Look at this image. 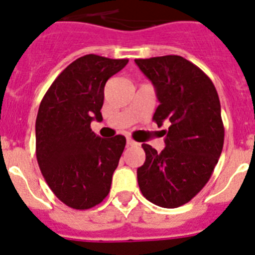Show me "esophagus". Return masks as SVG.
<instances>
[{
	"label": "esophagus",
	"instance_id": "esophagus-1",
	"mask_svg": "<svg viewBox=\"0 0 255 255\" xmlns=\"http://www.w3.org/2000/svg\"><path fill=\"white\" fill-rule=\"evenodd\" d=\"M127 145H128V146H136L137 142H136V141L132 140L130 137H127Z\"/></svg>",
	"mask_w": 255,
	"mask_h": 255
}]
</instances>
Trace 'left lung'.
I'll return each mask as SVG.
<instances>
[{
  "label": "left lung",
  "mask_w": 255,
  "mask_h": 255,
  "mask_svg": "<svg viewBox=\"0 0 255 255\" xmlns=\"http://www.w3.org/2000/svg\"><path fill=\"white\" fill-rule=\"evenodd\" d=\"M134 63L151 81L160 103L152 121L158 127L169 126L163 129L161 152L142 145L146 159L137 169L138 186L152 204L178 208L207 185L222 152L220 97L209 77L182 56L136 59Z\"/></svg>",
  "instance_id": "obj_1"
}]
</instances>
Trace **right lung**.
I'll return each instance as SVG.
<instances>
[{
  "mask_svg": "<svg viewBox=\"0 0 255 255\" xmlns=\"http://www.w3.org/2000/svg\"><path fill=\"white\" fill-rule=\"evenodd\" d=\"M128 59L85 55L73 61L50 86L35 119V155L56 198L85 210L108 196L126 137L101 138L91 122L103 121L104 87Z\"/></svg>",
  "mask_w": 255,
  "mask_h": 255,
  "instance_id": "obj_1",
  "label": "right lung"
}]
</instances>
